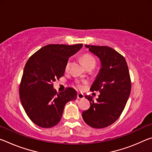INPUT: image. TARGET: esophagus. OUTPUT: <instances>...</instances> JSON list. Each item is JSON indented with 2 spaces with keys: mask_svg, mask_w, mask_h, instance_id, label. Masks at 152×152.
Returning a JSON list of instances; mask_svg holds the SVG:
<instances>
[{
  "mask_svg": "<svg viewBox=\"0 0 152 152\" xmlns=\"http://www.w3.org/2000/svg\"><path fill=\"white\" fill-rule=\"evenodd\" d=\"M77 99H81V100L84 99V94H82V93H78V94H77Z\"/></svg>",
  "mask_w": 152,
  "mask_h": 152,
  "instance_id": "1",
  "label": "esophagus"
}]
</instances>
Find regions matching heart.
<instances>
[{"label":"heart","mask_w":152,"mask_h":152,"mask_svg":"<svg viewBox=\"0 0 152 152\" xmlns=\"http://www.w3.org/2000/svg\"><path fill=\"white\" fill-rule=\"evenodd\" d=\"M82 61L83 64H84V66H86V68L87 66H91V65H95V60L94 58L92 57V56L89 55V54H84L81 57ZM69 66H70V61H68L67 62L66 65V70H68L69 69ZM75 86L76 88H78L79 90H82L83 89L84 86L83 84H82L79 81H76L75 82Z\"/></svg>","instance_id":"obj_1"}]
</instances>
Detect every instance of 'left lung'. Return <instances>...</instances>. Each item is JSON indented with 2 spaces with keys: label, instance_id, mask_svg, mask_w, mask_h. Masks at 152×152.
<instances>
[{
  "label": "left lung",
  "instance_id": "left-lung-1",
  "mask_svg": "<svg viewBox=\"0 0 152 152\" xmlns=\"http://www.w3.org/2000/svg\"><path fill=\"white\" fill-rule=\"evenodd\" d=\"M101 61V68L92 84L91 91H99L94 101L91 96L85 98L91 102L89 109L82 113L87 125L96 129L108 127L120 117L130 95L132 84L125 59L107 46L85 45Z\"/></svg>",
  "mask_w": 152,
  "mask_h": 152
}]
</instances>
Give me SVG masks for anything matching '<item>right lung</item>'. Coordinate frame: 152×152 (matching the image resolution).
<instances>
[{"mask_svg": "<svg viewBox=\"0 0 152 152\" xmlns=\"http://www.w3.org/2000/svg\"><path fill=\"white\" fill-rule=\"evenodd\" d=\"M82 44H50L33 54L27 61L19 86L20 100L25 113L35 125L50 128L60 121L67 102L74 101L77 92L67 88L57 93L53 82L63 76L66 65Z\"/></svg>", "mask_w": 152, "mask_h": 152, "instance_id": "right-lung-1", "label": "right lung"}]
</instances>
